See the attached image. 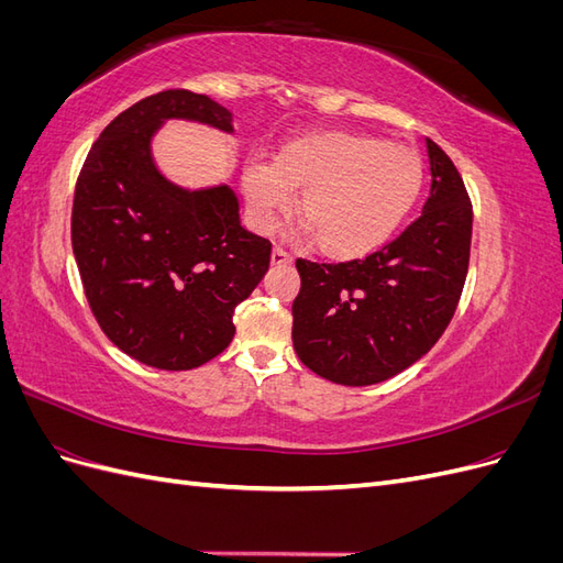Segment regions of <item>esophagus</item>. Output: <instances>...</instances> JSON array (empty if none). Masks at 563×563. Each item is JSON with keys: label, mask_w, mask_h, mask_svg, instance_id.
Masks as SVG:
<instances>
[{"label": "esophagus", "mask_w": 563, "mask_h": 563, "mask_svg": "<svg viewBox=\"0 0 563 563\" xmlns=\"http://www.w3.org/2000/svg\"><path fill=\"white\" fill-rule=\"evenodd\" d=\"M272 265H291V255H288L282 246L272 249Z\"/></svg>", "instance_id": "1"}]
</instances>
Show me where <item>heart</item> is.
<instances>
[{"instance_id":"1","label":"heart","mask_w":563,"mask_h":563,"mask_svg":"<svg viewBox=\"0 0 563 563\" xmlns=\"http://www.w3.org/2000/svg\"><path fill=\"white\" fill-rule=\"evenodd\" d=\"M244 195L261 230H272L302 190L298 216L317 249L352 261L380 249L416 207L424 183L418 150L360 131H310L286 141L272 162L244 166Z\"/></svg>"}]
</instances>
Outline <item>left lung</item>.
Returning a JSON list of instances; mask_svg holds the SVG:
<instances>
[{
	"label": "left lung",
	"instance_id": "obj_1",
	"mask_svg": "<svg viewBox=\"0 0 563 563\" xmlns=\"http://www.w3.org/2000/svg\"><path fill=\"white\" fill-rule=\"evenodd\" d=\"M432 190L397 240L347 263L296 261L294 347L317 376L376 385L416 364L446 331L463 294L472 201L455 164L428 139Z\"/></svg>",
	"mask_w": 563,
	"mask_h": 563
}]
</instances>
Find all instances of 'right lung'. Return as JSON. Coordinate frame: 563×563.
<instances>
[{
	"mask_svg": "<svg viewBox=\"0 0 563 563\" xmlns=\"http://www.w3.org/2000/svg\"><path fill=\"white\" fill-rule=\"evenodd\" d=\"M166 119L232 133V112L166 89L117 114L91 145L73 201V251L98 327L133 360L190 371L234 338V308L269 267L272 244L240 223L232 187L183 190L152 162Z\"/></svg>",
	"mask_w": 563,
	"mask_h": 563,
	"instance_id": "1",
	"label": "right lung"
}]
</instances>
